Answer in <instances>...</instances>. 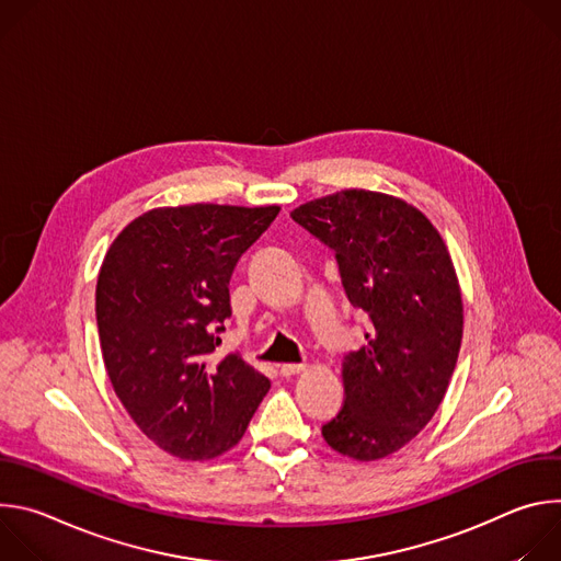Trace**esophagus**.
I'll use <instances>...</instances> for the list:
<instances>
[{
    "label": "esophagus",
    "mask_w": 561,
    "mask_h": 561,
    "mask_svg": "<svg viewBox=\"0 0 561 561\" xmlns=\"http://www.w3.org/2000/svg\"><path fill=\"white\" fill-rule=\"evenodd\" d=\"M301 370H304V364H282L279 366V375L282 377H293V375H297Z\"/></svg>",
    "instance_id": "34e87169"
}]
</instances>
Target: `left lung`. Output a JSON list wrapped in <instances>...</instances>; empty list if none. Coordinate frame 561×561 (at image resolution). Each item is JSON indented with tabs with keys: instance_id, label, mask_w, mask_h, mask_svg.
Segmentation results:
<instances>
[{
	"instance_id": "8db88e82",
	"label": "left lung",
	"mask_w": 561,
	"mask_h": 561,
	"mask_svg": "<svg viewBox=\"0 0 561 561\" xmlns=\"http://www.w3.org/2000/svg\"><path fill=\"white\" fill-rule=\"evenodd\" d=\"M290 217L335 251L344 290L370 324L344 357L346 399L322 435L346 457L381 459L431 422L453 377L463 306L450 255L424 213L381 193L342 191Z\"/></svg>"
}]
</instances>
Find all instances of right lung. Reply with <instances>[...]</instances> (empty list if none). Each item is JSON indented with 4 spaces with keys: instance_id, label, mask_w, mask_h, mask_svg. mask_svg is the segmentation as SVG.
I'll list each match as a JSON object with an SVG mask.
<instances>
[{
    "instance_id": "add662e5",
    "label": "right lung",
    "mask_w": 561,
    "mask_h": 561,
    "mask_svg": "<svg viewBox=\"0 0 561 561\" xmlns=\"http://www.w3.org/2000/svg\"><path fill=\"white\" fill-rule=\"evenodd\" d=\"M279 206L154 208L111 244L95 290L100 346L119 402L159 448L210 459L244 437L271 388L239 353L217 357L230 275Z\"/></svg>"
}]
</instances>
